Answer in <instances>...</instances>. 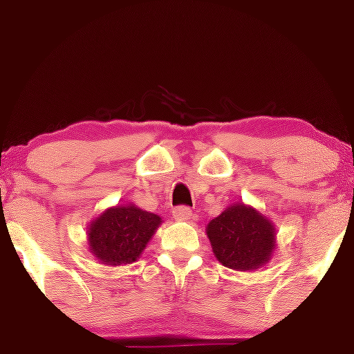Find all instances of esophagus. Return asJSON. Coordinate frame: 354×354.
Here are the masks:
<instances>
[{"mask_svg":"<svg viewBox=\"0 0 354 354\" xmlns=\"http://www.w3.org/2000/svg\"><path fill=\"white\" fill-rule=\"evenodd\" d=\"M172 216L176 219H190L192 216V208L185 205H178L172 209Z\"/></svg>","mask_w":354,"mask_h":354,"instance_id":"34e87169","label":"esophagus"}]
</instances>
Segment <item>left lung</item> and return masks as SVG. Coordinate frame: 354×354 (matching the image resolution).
<instances>
[{"mask_svg":"<svg viewBox=\"0 0 354 354\" xmlns=\"http://www.w3.org/2000/svg\"><path fill=\"white\" fill-rule=\"evenodd\" d=\"M214 255L224 267L255 270L267 263L274 249V227L254 208L229 206L206 226Z\"/></svg>","mask_w":354,"mask_h":354,"instance_id":"left-lung-1","label":"left lung"}]
</instances>
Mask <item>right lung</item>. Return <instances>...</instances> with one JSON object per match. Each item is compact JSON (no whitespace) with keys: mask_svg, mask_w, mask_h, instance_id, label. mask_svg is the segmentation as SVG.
<instances>
[{"mask_svg":"<svg viewBox=\"0 0 354 354\" xmlns=\"http://www.w3.org/2000/svg\"><path fill=\"white\" fill-rule=\"evenodd\" d=\"M160 224V218L136 206L104 211L89 227L91 252L105 265L135 261Z\"/></svg>","mask_w":354,"mask_h":354,"instance_id":"right-lung-1","label":"right lung"}]
</instances>
